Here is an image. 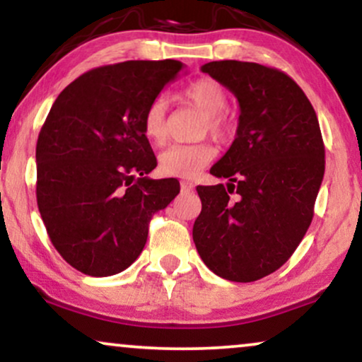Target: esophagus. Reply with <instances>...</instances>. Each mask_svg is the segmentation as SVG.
Listing matches in <instances>:
<instances>
[{"label":"esophagus","mask_w":362,"mask_h":362,"mask_svg":"<svg viewBox=\"0 0 362 362\" xmlns=\"http://www.w3.org/2000/svg\"><path fill=\"white\" fill-rule=\"evenodd\" d=\"M180 189H182V192H184V194H189V192H192V190L195 189V185L192 184V182H182Z\"/></svg>","instance_id":"esophagus-1"}]
</instances>
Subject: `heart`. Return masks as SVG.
<instances>
[{
    "label": "heart",
    "instance_id": "b5f03b06",
    "mask_svg": "<svg viewBox=\"0 0 362 362\" xmlns=\"http://www.w3.org/2000/svg\"><path fill=\"white\" fill-rule=\"evenodd\" d=\"M182 98L200 112L204 118L200 122V134H210L214 139H226L230 132V122L223 110L227 108L228 98L226 90L218 81L212 78H200L185 86L182 91ZM167 98L163 95L155 97L145 110L141 130L145 139L153 145H162L167 140ZM215 150L209 141L182 145L175 144L162 150L158 155V167L165 175L178 178L195 177L207 163L212 162Z\"/></svg>",
    "mask_w": 362,
    "mask_h": 362
}]
</instances>
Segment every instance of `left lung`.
I'll use <instances>...</instances> for the list:
<instances>
[{
  "label": "left lung",
  "instance_id": "obj_1",
  "mask_svg": "<svg viewBox=\"0 0 362 362\" xmlns=\"http://www.w3.org/2000/svg\"><path fill=\"white\" fill-rule=\"evenodd\" d=\"M239 100L235 140L210 168L228 184L199 185L197 252L217 276L252 282L289 260L313 222L324 141L309 98L289 75L259 63L202 66Z\"/></svg>",
  "mask_w": 362,
  "mask_h": 362
}]
</instances>
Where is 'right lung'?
Masks as SVG:
<instances>
[{
	"instance_id": "right-lung-1",
	"label": "right lung",
	"mask_w": 362,
	"mask_h": 362,
	"mask_svg": "<svg viewBox=\"0 0 362 362\" xmlns=\"http://www.w3.org/2000/svg\"><path fill=\"white\" fill-rule=\"evenodd\" d=\"M184 70L177 59L93 68L54 100L36 141V202L49 240L76 271L107 277L144 250L148 223L180 192L152 180L144 113Z\"/></svg>"
}]
</instances>
